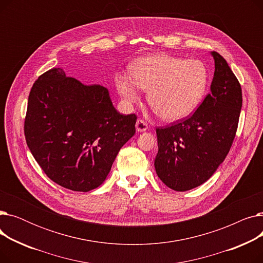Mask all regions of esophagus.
I'll return each mask as SVG.
<instances>
[{
	"instance_id": "34e87169",
	"label": "esophagus",
	"mask_w": 263,
	"mask_h": 263,
	"mask_svg": "<svg viewBox=\"0 0 263 263\" xmlns=\"http://www.w3.org/2000/svg\"><path fill=\"white\" fill-rule=\"evenodd\" d=\"M135 127H136V130L139 132H144V131L148 130V123L143 119H137Z\"/></svg>"
}]
</instances>
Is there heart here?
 <instances>
[{
  "mask_svg": "<svg viewBox=\"0 0 263 263\" xmlns=\"http://www.w3.org/2000/svg\"><path fill=\"white\" fill-rule=\"evenodd\" d=\"M208 79V69L201 61L160 54L136 61L131 76L120 73L115 81L118 92L127 101L139 100L140 88L147 90L154 112L174 121L186 117L199 105Z\"/></svg>",
  "mask_w": 263,
  "mask_h": 263,
  "instance_id": "1",
  "label": "heart"
}]
</instances>
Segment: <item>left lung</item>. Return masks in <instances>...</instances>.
I'll list each match as a JSON object with an SVG mask.
<instances>
[{"label": "left lung", "mask_w": 263, "mask_h": 263, "mask_svg": "<svg viewBox=\"0 0 263 263\" xmlns=\"http://www.w3.org/2000/svg\"><path fill=\"white\" fill-rule=\"evenodd\" d=\"M212 55L211 92L191 116L156 129V172L174 191H189L208 180L228 155L238 130L241 84L222 55Z\"/></svg>", "instance_id": "obj_1"}]
</instances>
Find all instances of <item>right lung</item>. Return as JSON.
Segmentation results:
<instances>
[{"label": "right lung", "instance_id": "obj_1", "mask_svg": "<svg viewBox=\"0 0 263 263\" xmlns=\"http://www.w3.org/2000/svg\"><path fill=\"white\" fill-rule=\"evenodd\" d=\"M136 119L117 112L104 86L52 68L32 86L24 135L52 181L89 192L104 182L120 148L135 134Z\"/></svg>", "mask_w": 263, "mask_h": 263}]
</instances>
